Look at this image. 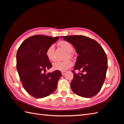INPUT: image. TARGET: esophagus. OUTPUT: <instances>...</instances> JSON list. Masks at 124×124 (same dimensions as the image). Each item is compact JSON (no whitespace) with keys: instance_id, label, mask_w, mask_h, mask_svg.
I'll list each match as a JSON object with an SVG mask.
<instances>
[{"instance_id":"1","label":"esophagus","mask_w":124,"mask_h":124,"mask_svg":"<svg viewBox=\"0 0 124 124\" xmlns=\"http://www.w3.org/2000/svg\"><path fill=\"white\" fill-rule=\"evenodd\" d=\"M61 73H62V75H64L65 74H66V72H62Z\"/></svg>"}]
</instances>
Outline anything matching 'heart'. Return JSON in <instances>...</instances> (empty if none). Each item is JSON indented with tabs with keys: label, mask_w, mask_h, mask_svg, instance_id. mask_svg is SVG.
Masks as SVG:
<instances>
[{
	"label": "heart",
	"mask_w": 124,
	"mask_h": 124,
	"mask_svg": "<svg viewBox=\"0 0 124 124\" xmlns=\"http://www.w3.org/2000/svg\"><path fill=\"white\" fill-rule=\"evenodd\" d=\"M59 45L61 46L62 47L63 49L66 50V51L68 52V54L69 57H72V54L70 52L73 51V47L71 44L67 41H61L59 42ZM54 45H51V46L48 47L46 51V54L48 59L50 61H54ZM73 63L70 60H67L63 61H57L54 62L52 64V68L54 70H60V71H66L72 66Z\"/></svg>",
	"instance_id": "heart-1"
}]
</instances>
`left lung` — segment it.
Instances as JSON below:
<instances>
[{
	"label": "left lung",
	"instance_id": "1",
	"mask_svg": "<svg viewBox=\"0 0 124 124\" xmlns=\"http://www.w3.org/2000/svg\"><path fill=\"white\" fill-rule=\"evenodd\" d=\"M62 38L72 44L78 54L73 69L82 70L78 74L72 71L74 78L70 83L71 89L81 97H93L99 92L106 79L108 60L103 49L95 40L83 35ZM83 72L85 73L84 75Z\"/></svg>",
	"mask_w": 124,
	"mask_h": 124
}]
</instances>
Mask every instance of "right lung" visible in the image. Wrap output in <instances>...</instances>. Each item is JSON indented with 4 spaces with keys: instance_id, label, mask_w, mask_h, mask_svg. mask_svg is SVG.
I'll return each instance as SVG.
<instances>
[{
    "instance_id": "right-lung-1",
    "label": "right lung",
    "mask_w": 124,
    "mask_h": 124,
    "mask_svg": "<svg viewBox=\"0 0 124 124\" xmlns=\"http://www.w3.org/2000/svg\"><path fill=\"white\" fill-rule=\"evenodd\" d=\"M59 38L33 35L23 41L17 52L16 68L20 80L25 90L35 98L46 97L57 89L61 72L45 73L52 67L46 51Z\"/></svg>"
}]
</instances>
